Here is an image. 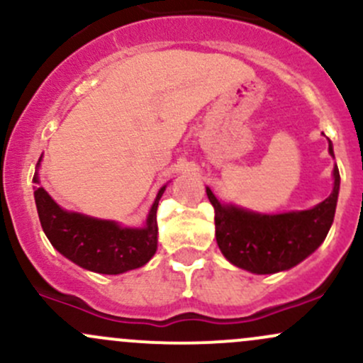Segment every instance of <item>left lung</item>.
Returning <instances> with one entry per match:
<instances>
[{
  "instance_id": "obj_1",
  "label": "left lung",
  "mask_w": 363,
  "mask_h": 363,
  "mask_svg": "<svg viewBox=\"0 0 363 363\" xmlns=\"http://www.w3.org/2000/svg\"><path fill=\"white\" fill-rule=\"evenodd\" d=\"M329 155L334 158L333 143ZM334 188L310 210L258 213L233 203H220L212 189L206 196L215 210V238L227 260L252 274H276L303 262L328 236L340 194V170L334 165Z\"/></svg>"
}]
</instances>
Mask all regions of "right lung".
Returning a JSON list of instances; mask_svg holds the SVG:
<instances>
[{
  "label": "right lung",
  "instance_id": "add662e5",
  "mask_svg": "<svg viewBox=\"0 0 363 363\" xmlns=\"http://www.w3.org/2000/svg\"><path fill=\"white\" fill-rule=\"evenodd\" d=\"M33 181L35 206L46 238L55 250L75 265L91 272L117 276L146 265L157 253V208L167 186H162L157 193L145 225L125 227L115 220L63 210L46 189L39 186L38 172Z\"/></svg>",
  "mask_w": 363,
  "mask_h": 363
}]
</instances>
